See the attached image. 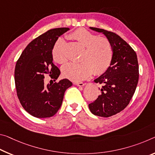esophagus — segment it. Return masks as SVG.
<instances>
[{"instance_id":"34e87169","label":"esophagus","mask_w":155,"mask_h":155,"mask_svg":"<svg viewBox=\"0 0 155 155\" xmlns=\"http://www.w3.org/2000/svg\"><path fill=\"white\" fill-rule=\"evenodd\" d=\"M75 85H77L78 87H83L85 85V83H83L82 82H77L75 83Z\"/></svg>"}]
</instances>
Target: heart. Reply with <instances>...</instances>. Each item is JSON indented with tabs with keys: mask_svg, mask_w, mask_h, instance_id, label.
Listing matches in <instances>:
<instances>
[{
	"mask_svg": "<svg viewBox=\"0 0 155 155\" xmlns=\"http://www.w3.org/2000/svg\"><path fill=\"white\" fill-rule=\"evenodd\" d=\"M69 38L83 47L77 63H68L63 66L64 77L74 81L86 79L93 73L100 75L104 73L111 64L113 49L111 43L105 38L84 28L76 29ZM64 39L58 38L52 48L51 54L56 62L63 64L67 61Z\"/></svg>",
	"mask_w": 155,
	"mask_h": 155,
	"instance_id": "heart-1",
	"label": "heart"
}]
</instances>
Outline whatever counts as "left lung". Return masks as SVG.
<instances>
[{"label": "left lung", "mask_w": 155, "mask_h": 155, "mask_svg": "<svg viewBox=\"0 0 155 155\" xmlns=\"http://www.w3.org/2000/svg\"><path fill=\"white\" fill-rule=\"evenodd\" d=\"M90 29L104 34L113 49L110 67L94 81L103 85L101 94L88 105L93 114L109 117L126 108L134 94L139 81L137 56L133 49L117 34L104 29Z\"/></svg>", "instance_id": "8db88e82"}]
</instances>
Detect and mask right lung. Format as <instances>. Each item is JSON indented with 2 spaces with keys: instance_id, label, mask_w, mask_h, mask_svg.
Listing matches in <instances>:
<instances>
[{
  "instance_id": "obj_1",
  "label": "right lung",
  "mask_w": 155,
  "mask_h": 155,
  "mask_svg": "<svg viewBox=\"0 0 155 155\" xmlns=\"http://www.w3.org/2000/svg\"><path fill=\"white\" fill-rule=\"evenodd\" d=\"M68 28L51 29L29 43L16 62V89L23 108L36 118H49L61 106L65 90L72 85L67 78L45 85V74L57 79L61 71L53 63L52 48Z\"/></svg>"
}]
</instances>
